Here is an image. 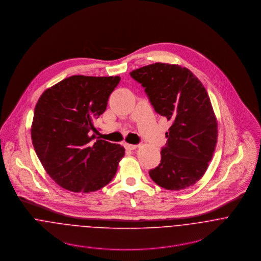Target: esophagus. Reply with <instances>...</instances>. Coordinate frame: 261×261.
I'll list each match as a JSON object with an SVG mask.
<instances>
[{
  "instance_id": "1",
  "label": "esophagus",
  "mask_w": 261,
  "mask_h": 261,
  "mask_svg": "<svg viewBox=\"0 0 261 261\" xmlns=\"http://www.w3.org/2000/svg\"><path fill=\"white\" fill-rule=\"evenodd\" d=\"M124 147H125V149H127V150H135V149L137 148V145L128 144V143H125V144H124Z\"/></svg>"
}]
</instances>
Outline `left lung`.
Wrapping results in <instances>:
<instances>
[{
    "label": "left lung",
    "mask_w": 261,
    "mask_h": 261,
    "mask_svg": "<svg viewBox=\"0 0 261 261\" xmlns=\"http://www.w3.org/2000/svg\"><path fill=\"white\" fill-rule=\"evenodd\" d=\"M156 113L172 122L160 164L149 175L167 190L195 184L207 170L217 143V121L206 89L191 71L155 63L130 72Z\"/></svg>",
    "instance_id": "1"
}]
</instances>
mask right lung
Returning <instances> with one entry per match:
<instances>
[{"mask_svg": "<svg viewBox=\"0 0 261 261\" xmlns=\"http://www.w3.org/2000/svg\"><path fill=\"white\" fill-rule=\"evenodd\" d=\"M120 79L76 75L47 89L39 98L32 142L46 172L61 187L89 193L114 178L125 149L101 139L94 143L98 131L93 123L105 112Z\"/></svg>", "mask_w": 261, "mask_h": 261, "instance_id": "right-lung-1", "label": "right lung"}]
</instances>
